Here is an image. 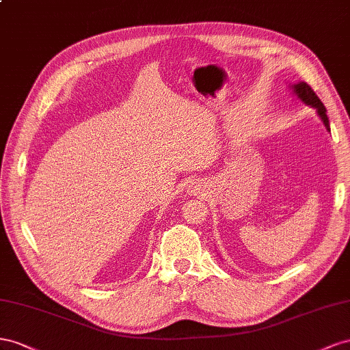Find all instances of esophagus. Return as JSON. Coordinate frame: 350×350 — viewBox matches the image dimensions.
I'll return each instance as SVG.
<instances>
[{
	"mask_svg": "<svg viewBox=\"0 0 350 350\" xmlns=\"http://www.w3.org/2000/svg\"><path fill=\"white\" fill-rule=\"evenodd\" d=\"M191 193H193V195H198V193H202L201 191H202V187H201V185H192L191 187Z\"/></svg>",
	"mask_w": 350,
	"mask_h": 350,
	"instance_id": "obj_1",
	"label": "esophagus"
}]
</instances>
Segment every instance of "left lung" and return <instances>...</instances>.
<instances>
[{
  "label": "left lung",
  "instance_id": "1",
  "mask_svg": "<svg viewBox=\"0 0 350 350\" xmlns=\"http://www.w3.org/2000/svg\"><path fill=\"white\" fill-rule=\"evenodd\" d=\"M292 89L296 94V96L301 99L304 104L311 105L312 108L317 109V114L319 116V118H321V122L324 123L327 131L330 132V122H328V117H327V109H325L324 104L321 103V99H319L317 96V94L314 92V89L305 82H299L296 85H292Z\"/></svg>",
  "mask_w": 350,
  "mask_h": 350
}]
</instances>
